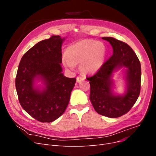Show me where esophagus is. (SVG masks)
<instances>
[{
  "instance_id": "34e87169",
  "label": "esophagus",
  "mask_w": 156,
  "mask_h": 156,
  "mask_svg": "<svg viewBox=\"0 0 156 156\" xmlns=\"http://www.w3.org/2000/svg\"><path fill=\"white\" fill-rule=\"evenodd\" d=\"M84 77H81V76H79V77H77V82L79 83V82H81V81H83V80H84Z\"/></svg>"
}]
</instances>
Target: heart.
<instances>
[{"instance_id": "1", "label": "heart", "mask_w": 156, "mask_h": 156, "mask_svg": "<svg viewBox=\"0 0 156 156\" xmlns=\"http://www.w3.org/2000/svg\"><path fill=\"white\" fill-rule=\"evenodd\" d=\"M105 53V46L100 42L81 40L67 49V57L64 56L62 62L65 68L69 70H74L75 64H80V69L83 73L93 74L102 66Z\"/></svg>"}]
</instances>
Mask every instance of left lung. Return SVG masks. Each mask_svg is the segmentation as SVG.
Masks as SVG:
<instances>
[{"mask_svg": "<svg viewBox=\"0 0 156 156\" xmlns=\"http://www.w3.org/2000/svg\"><path fill=\"white\" fill-rule=\"evenodd\" d=\"M112 47L113 54L93 76L87 79L90 84V100L101 115L118 118L125 115L137 100L140 91L141 67L133 50L124 42L112 37H103ZM124 67L126 91L124 95L112 92L111 77L115 70Z\"/></svg>", "mask_w": 156, "mask_h": 156, "instance_id": "left-lung-1", "label": "left lung"}]
</instances>
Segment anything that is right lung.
Here are the masks:
<instances>
[{
    "label": "right lung",
    "instance_id": "add662e5",
    "mask_svg": "<svg viewBox=\"0 0 156 156\" xmlns=\"http://www.w3.org/2000/svg\"><path fill=\"white\" fill-rule=\"evenodd\" d=\"M65 38L52 36L33 46L23 56L16 78L20 104L28 114L41 122H51L65 112L76 79L62 73V44ZM40 79L45 87H34Z\"/></svg>",
    "mask_w": 156,
    "mask_h": 156
}]
</instances>
